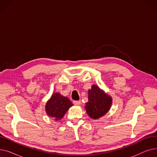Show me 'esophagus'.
<instances>
[{"mask_svg":"<svg viewBox=\"0 0 157 157\" xmlns=\"http://www.w3.org/2000/svg\"><path fill=\"white\" fill-rule=\"evenodd\" d=\"M73 103L74 105H79L81 104L80 101H73Z\"/></svg>","mask_w":157,"mask_h":157,"instance_id":"obj_1","label":"esophagus"}]
</instances>
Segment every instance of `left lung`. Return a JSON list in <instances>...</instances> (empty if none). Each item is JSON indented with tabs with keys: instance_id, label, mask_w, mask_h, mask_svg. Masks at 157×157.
<instances>
[{
	"instance_id": "obj_1",
	"label": "left lung",
	"mask_w": 157,
	"mask_h": 157,
	"mask_svg": "<svg viewBox=\"0 0 157 157\" xmlns=\"http://www.w3.org/2000/svg\"><path fill=\"white\" fill-rule=\"evenodd\" d=\"M111 104V97L98 86L94 85L88 90V101L85 108L91 118L96 120L104 116L109 110Z\"/></svg>"
}]
</instances>
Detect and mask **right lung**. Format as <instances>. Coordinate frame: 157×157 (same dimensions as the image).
<instances>
[{"mask_svg": "<svg viewBox=\"0 0 157 157\" xmlns=\"http://www.w3.org/2000/svg\"><path fill=\"white\" fill-rule=\"evenodd\" d=\"M73 104L67 97L59 93H55L46 102L45 109L49 117L58 121L61 120Z\"/></svg>", "mask_w": 157, "mask_h": 157, "instance_id": "obj_1", "label": "right lung"}]
</instances>
